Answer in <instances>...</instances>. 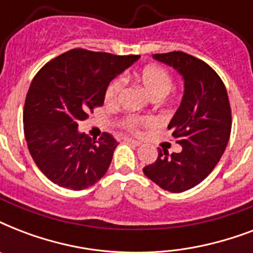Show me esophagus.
Masks as SVG:
<instances>
[{
    "mask_svg": "<svg viewBox=\"0 0 253 253\" xmlns=\"http://www.w3.org/2000/svg\"><path fill=\"white\" fill-rule=\"evenodd\" d=\"M125 142H127V143H128V144H132V146H135V147L140 146V142H138V140H135V139L125 138Z\"/></svg>",
    "mask_w": 253,
    "mask_h": 253,
    "instance_id": "obj_1",
    "label": "esophagus"
}]
</instances>
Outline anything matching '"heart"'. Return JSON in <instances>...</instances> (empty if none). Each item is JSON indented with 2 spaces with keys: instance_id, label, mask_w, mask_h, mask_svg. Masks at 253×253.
Listing matches in <instances>:
<instances>
[{
  "instance_id": "heart-1",
  "label": "heart",
  "mask_w": 253,
  "mask_h": 253,
  "mask_svg": "<svg viewBox=\"0 0 253 253\" xmlns=\"http://www.w3.org/2000/svg\"><path fill=\"white\" fill-rule=\"evenodd\" d=\"M138 79L154 98H163L164 95L168 94L173 86L172 76L169 75L166 68H163L158 64L146 65L144 68L140 69ZM122 85L123 80L121 77L114 79L110 84L107 85L105 95H103L106 105H114L117 102ZM151 123H152V121L148 118H140L136 115H127L122 119L121 125L131 132H139L143 126H148Z\"/></svg>"
}]
</instances>
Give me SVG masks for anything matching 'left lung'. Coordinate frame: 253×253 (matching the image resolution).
Wrapping results in <instances>:
<instances>
[{
	"label": "left lung",
	"instance_id": "left-lung-1",
	"mask_svg": "<svg viewBox=\"0 0 253 253\" xmlns=\"http://www.w3.org/2000/svg\"><path fill=\"white\" fill-rule=\"evenodd\" d=\"M154 57L184 77V97L168 125L182 150L169 155L159 148L156 162L143 172L164 190L181 193L202 182L222 158L231 134V106L223 81L205 61L181 51Z\"/></svg>",
	"mask_w": 253,
	"mask_h": 253
}]
</instances>
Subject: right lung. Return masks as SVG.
Segmentation results:
<instances>
[{
    "mask_svg": "<svg viewBox=\"0 0 253 253\" xmlns=\"http://www.w3.org/2000/svg\"><path fill=\"white\" fill-rule=\"evenodd\" d=\"M138 59L75 48L35 75L26 95L23 131L31 158L53 184L83 190L105 176L118 142L109 132L91 139L77 127L102 106L110 81Z\"/></svg>",
    "mask_w": 253,
    "mask_h": 253,
    "instance_id": "right-lung-1",
    "label": "right lung"
}]
</instances>
